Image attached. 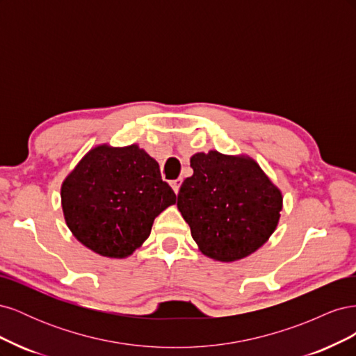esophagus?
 Masks as SVG:
<instances>
[{
    "label": "esophagus",
    "mask_w": 356,
    "mask_h": 356,
    "mask_svg": "<svg viewBox=\"0 0 356 356\" xmlns=\"http://www.w3.org/2000/svg\"><path fill=\"white\" fill-rule=\"evenodd\" d=\"M181 182H182V179H181V178H178V179H174V181H170V186H172V188H174V191H175V193H178V191H179Z\"/></svg>",
    "instance_id": "34e87169"
}]
</instances>
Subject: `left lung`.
Listing matches in <instances>:
<instances>
[{
  "label": "left lung",
  "instance_id": "left-lung-1",
  "mask_svg": "<svg viewBox=\"0 0 356 356\" xmlns=\"http://www.w3.org/2000/svg\"><path fill=\"white\" fill-rule=\"evenodd\" d=\"M190 166L177 207L202 254L230 263L264 245L281 217L282 193L257 161L209 152L193 156Z\"/></svg>",
  "mask_w": 356,
  "mask_h": 356
}]
</instances>
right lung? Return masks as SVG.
Here are the masks:
<instances>
[{"label": "right lung", "mask_w": 356, "mask_h": 356, "mask_svg": "<svg viewBox=\"0 0 356 356\" xmlns=\"http://www.w3.org/2000/svg\"><path fill=\"white\" fill-rule=\"evenodd\" d=\"M60 197L77 241L108 258L138 250L157 215L177 202L157 161L135 144L92 148L62 182Z\"/></svg>", "instance_id": "obj_1"}]
</instances>
